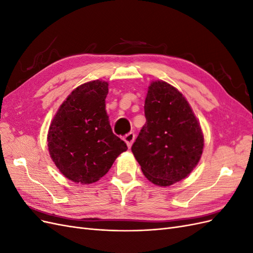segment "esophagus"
<instances>
[{
	"instance_id": "obj_1",
	"label": "esophagus",
	"mask_w": 253,
	"mask_h": 253,
	"mask_svg": "<svg viewBox=\"0 0 253 253\" xmlns=\"http://www.w3.org/2000/svg\"><path fill=\"white\" fill-rule=\"evenodd\" d=\"M124 140L126 142V144H127V147L128 148H131L132 147V144H133V142H134V140H135V134L134 133H128V134H126L125 137H124Z\"/></svg>"
}]
</instances>
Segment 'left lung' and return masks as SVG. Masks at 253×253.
<instances>
[{
  "label": "left lung",
  "instance_id": "1",
  "mask_svg": "<svg viewBox=\"0 0 253 253\" xmlns=\"http://www.w3.org/2000/svg\"><path fill=\"white\" fill-rule=\"evenodd\" d=\"M145 125L132 145L141 171L151 182L169 187L193 171L202 157L204 135L180 91L153 81L144 101Z\"/></svg>",
  "mask_w": 253,
  "mask_h": 253
}]
</instances>
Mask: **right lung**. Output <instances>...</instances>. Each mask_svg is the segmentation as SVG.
<instances>
[{"instance_id":"right-lung-1","label":"right lung","mask_w":253,"mask_h":253,"mask_svg":"<svg viewBox=\"0 0 253 253\" xmlns=\"http://www.w3.org/2000/svg\"><path fill=\"white\" fill-rule=\"evenodd\" d=\"M108 93L105 81L81 84L60 105L49 126V155L59 171L76 183L96 182L127 150L110 126L105 111Z\"/></svg>"}]
</instances>
